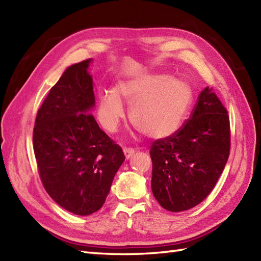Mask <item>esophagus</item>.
Instances as JSON below:
<instances>
[{
    "instance_id": "obj_1",
    "label": "esophagus",
    "mask_w": 261,
    "mask_h": 261,
    "mask_svg": "<svg viewBox=\"0 0 261 261\" xmlns=\"http://www.w3.org/2000/svg\"><path fill=\"white\" fill-rule=\"evenodd\" d=\"M123 152H124L126 158H130V157H132L135 154L136 149L130 148V147H125V148H123Z\"/></svg>"
}]
</instances>
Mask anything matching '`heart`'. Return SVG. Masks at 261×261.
<instances>
[{
    "mask_svg": "<svg viewBox=\"0 0 261 261\" xmlns=\"http://www.w3.org/2000/svg\"><path fill=\"white\" fill-rule=\"evenodd\" d=\"M122 101L130 104V119L143 135L167 138L179 129L192 102V87L182 79L163 74L121 77L113 92L98 95L97 116L110 132L124 118Z\"/></svg>",
    "mask_w": 261,
    "mask_h": 261,
    "instance_id": "1",
    "label": "heart"
}]
</instances>
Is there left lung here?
<instances>
[{"label": "left lung", "instance_id": "8db88e82", "mask_svg": "<svg viewBox=\"0 0 261 261\" xmlns=\"http://www.w3.org/2000/svg\"><path fill=\"white\" fill-rule=\"evenodd\" d=\"M228 111L212 87L199 93L190 119L174 135L152 142L151 190L170 212L190 210L213 191L228 162Z\"/></svg>", "mask_w": 261, "mask_h": 261}]
</instances>
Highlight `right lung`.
Segmentation results:
<instances>
[{"mask_svg":"<svg viewBox=\"0 0 261 261\" xmlns=\"http://www.w3.org/2000/svg\"><path fill=\"white\" fill-rule=\"evenodd\" d=\"M91 59L70 66L38 110L33 151L46 192L59 206L90 215L103 206L116 171L124 162L121 147L99 129Z\"/></svg>","mask_w":261,"mask_h":261,"instance_id":"right-lung-1","label":"right lung"}]
</instances>
